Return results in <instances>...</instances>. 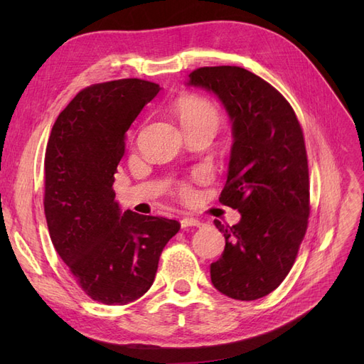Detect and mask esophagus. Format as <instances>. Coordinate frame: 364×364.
Segmentation results:
<instances>
[{"instance_id": "obj_1", "label": "esophagus", "mask_w": 364, "mask_h": 364, "mask_svg": "<svg viewBox=\"0 0 364 364\" xmlns=\"http://www.w3.org/2000/svg\"><path fill=\"white\" fill-rule=\"evenodd\" d=\"M203 225V222L202 220H199V218H194V217H183L182 220H181V226L182 228H190V226H202Z\"/></svg>"}]
</instances>
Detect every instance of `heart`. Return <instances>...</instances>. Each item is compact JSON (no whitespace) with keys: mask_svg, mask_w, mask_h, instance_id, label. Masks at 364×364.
Returning <instances> with one entry per match:
<instances>
[{"mask_svg":"<svg viewBox=\"0 0 364 364\" xmlns=\"http://www.w3.org/2000/svg\"><path fill=\"white\" fill-rule=\"evenodd\" d=\"M176 114L181 121L182 127L208 124L211 127H217L218 124V109L214 103H211L205 97L200 95H183L176 103ZM182 193L185 196L190 194V186L183 185Z\"/></svg>","mask_w":364,"mask_h":364,"instance_id":"obj_1","label":"heart"}]
</instances>
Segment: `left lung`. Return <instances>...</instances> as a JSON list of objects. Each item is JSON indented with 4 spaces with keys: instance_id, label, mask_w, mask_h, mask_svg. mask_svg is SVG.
<instances>
[{
    "instance_id": "1",
    "label": "left lung",
    "mask_w": 364,
    "mask_h": 364,
    "mask_svg": "<svg viewBox=\"0 0 364 364\" xmlns=\"http://www.w3.org/2000/svg\"><path fill=\"white\" fill-rule=\"evenodd\" d=\"M213 92L232 123L228 181L220 202L241 214L234 226L214 220L226 246L211 264L214 287L237 301L272 293L293 267L310 215L302 127L290 103L240 67H203L186 83Z\"/></svg>"
}]
</instances>
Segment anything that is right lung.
<instances>
[{
	"instance_id": "obj_1",
	"label": "right lung",
	"mask_w": 364,
	"mask_h": 364,
	"mask_svg": "<svg viewBox=\"0 0 364 364\" xmlns=\"http://www.w3.org/2000/svg\"><path fill=\"white\" fill-rule=\"evenodd\" d=\"M161 91L141 79L91 85L54 123L43 161L47 225L53 246L91 299L136 301L155 281L159 257L179 222L121 211L114 174L126 132Z\"/></svg>"
}]
</instances>
